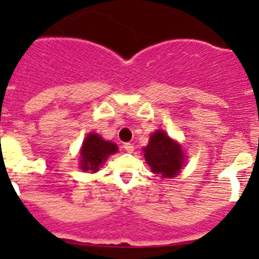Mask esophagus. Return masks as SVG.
Here are the masks:
<instances>
[{
  "label": "esophagus",
  "instance_id": "1",
  "mask_svg": "<svg viewBox=\"0 0 259 259\" xmlns=\"http://www.w3.org/2000/svg\"><path fill=\"white\" fill-rule=\"evenodd\" d=\"M124 149L127 151V153H133V151H134V145H133L132 143H125Z\"/></svg>",
  "mask_w": 259,
  "mask_h": 259
}]
</instances>
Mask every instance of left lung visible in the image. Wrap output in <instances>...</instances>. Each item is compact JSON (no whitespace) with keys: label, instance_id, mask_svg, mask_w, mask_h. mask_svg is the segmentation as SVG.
<instances>
[{"label":"left lung","instance_id":"8db88e82","mask_svg":"<svg viewBox=\"0 0 259 259\" xmlns=\"http://www.w3.org/2000/svg\"><path fill=\"white\" fill-rule=\"evenodd\" d=\"M143 151L151 171L163 178H173L178 176L185 160L179 143L169 138L163 130L153 133L149 144L143 149Z\"/></svg>","mask_w":259,"mask_h":259}]
</instances>
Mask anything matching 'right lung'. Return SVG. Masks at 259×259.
Here are the masks:
<instances>
[{"mask_svg":"<svg viewBox=\"0 0 259 259\" xmlns=\"http://www.w3.org/2000/svg\"><path fill=\"white\" fill-rule=\"evenodd\" d=\"M117 151L115 143L104 140L96 133H90L82 142L80 150V168L83 171H96L103 166L108 156Z\"/></svg>","mask_w":259,"mask_h":259,"instance_id":"right-lung-1","label":"right lung"}]
</instances>
